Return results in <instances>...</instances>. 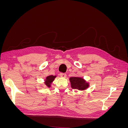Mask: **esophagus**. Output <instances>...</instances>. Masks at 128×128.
<instances>
[{
  "label": "esophagus",
  "instance_id": "obj_1",
  "mask_svg": "<svg viewBox=\"0 0 128 128\" xmlns=\"http://www.w3.org/2000/svg\"><path fill=\"white\" fill-rule=\"evenodd\" d=\"M60 75L61 77H62V78H66V77H67V75L66 74H64V73H61Z\"/></svg>",
  "mask_w": 128,
  "mask_h": 128
}]
</instances>
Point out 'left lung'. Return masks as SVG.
<instances>
[{
    "label": "left lung",
    "mask_w": 128,
    "mask_h": 128,
    "mask_svg": "<svg viewBox=\"0 0 128 128\" xmlns=\"http://www.w3.org/2000/svg\"><path fill=\"white\" fill-rule=\"evenodd\" d=\"M71 87L80 91H84L90 87V83L81 77H72L69 78Z\"/></svg>",
    "instance_id": "obj_1"
}]
</instances>
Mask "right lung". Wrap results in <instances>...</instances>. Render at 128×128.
<instances>
[{
	"label": "right lung",
	"instance_id": "1",
	"mask_svg": "<svg viewBox=\"0 0 128 128\" xmlns=\"http://www.w3.org/2000/svg\"><path fill=\"white\" fill-rule=\"evenodd\" d=\"M56 77V76H53V75H50L48 76H47L44 80V84L45 86L48 87L50 88L51 87V85L53 82L54 80V79Z\"/></svg>",
	"mask_w": 128,
	"mask_h": 128
}]
</instances>
